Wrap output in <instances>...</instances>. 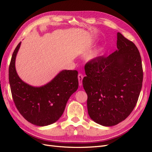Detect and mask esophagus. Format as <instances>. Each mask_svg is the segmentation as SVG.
<instances>
[{"label": "esophagus", "mask_w": 152, "mask_h": 152, "mask_svg": "<svg viewBox=\"0 0 152 152\" xmlns=\"http://www.w3.org/2000/svg\"><path fill=\"white\" fill-rule=\"evenodd\" d=\"M83 77L84 76L82 75V74H81V73H79V74L78 75V80H79V84L80 86L82 85V80H83Z\"/></svg>", "instance_id": "obj_1"}]
</instances>
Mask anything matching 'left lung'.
I'll list each match as a JSON object with an SVG mask.
<instances>
[{
	"mask_svg": "<svg viewBox=\"0 0 152 152\" xmlns=\"http://www.w3.org/2000/svg\"><path fill=\"white\" fill-rule=\"evenodd\" d=\"M117 47L108 57L87 62L82 80L89 115L104 126L117 125L129 115L142 87L143 72L136 45L118 32Z\"/></svg>",
	"mask_w": 152,
	"mask_h": 152,
	"instance_id": "8db88e82",
	"label": "left lung"
}]
</instances>
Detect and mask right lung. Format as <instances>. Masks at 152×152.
<instances>
[{
    "label": "right lung",
    "mask_w": 152,
    "mask_h": 152,
    "mask_svg": "<svg viewBox=\"0 0 152 152\" xmlns=\"http://www.w3.org/2000/svg\"><path fill=\"white\" fill-rule=\"evenodd\" d=\"M21 42L12 55L9 80L14 102L21 115L34 125L45 126L56 122L66 103L79 86L77 70H63L47 84L33 87L23 81L15 68L16 54Z\"/></svg>",
    "instance_id": "right-lung-1"
}]
</instances>
